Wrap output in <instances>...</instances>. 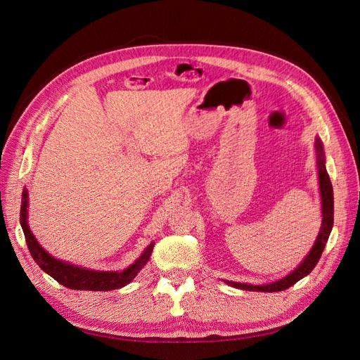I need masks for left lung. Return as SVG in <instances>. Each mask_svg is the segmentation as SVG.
I'll use <instances>...</instances> for the list:
<instances>
[{
  "label": "left lung",
  "mask_w": 360,
  "mask_h": 360,
  "mask_svg": "<svg viewBox=\"0 0 360 360\" xmlns=\"http://www.w3.org/2000/svg\"><path fill=\"white\" fill-rule=\"evenodd\" d=\"M315 155H317V168H319V186H320V197H321V228L320 233L315 238L314 246L309 250V254L304 257L302 263L294 269L292 271L284 278H281L271 284H264V285H252V284H242V282H231V281H224L225 284L240 288V290H248V291H266V292H275V291H282L287 290L291 285L296 284L297 281L309 275L312 269L317 266L319 259L323 254L324 246L328 243V238L330 236L332 226H333V189H332V183L329 179L328 169H326V158H324V150L321 139H315Z\"/></svg>",
  "instance_id": "obj_1"
}]
</instances>
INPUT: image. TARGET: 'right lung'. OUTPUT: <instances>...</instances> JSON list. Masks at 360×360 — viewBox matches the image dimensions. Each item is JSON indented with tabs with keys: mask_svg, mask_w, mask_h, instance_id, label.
<instances>
[{
	"mask_svg": "<svg viewBox=\"0 0 360 360\" xmlns=\"http://www.w3.org/2000/svg\"><path fill=\"white\" fill-rule=\"evenodd\" d=\"M20 226H22L25 234V242L31 257L34 258L39 267L52 276L61 285L72 290H89V291H110L127 285L132 281L139 270L143 269L153 252L155 242H151L144 252L139 255L135 263L130 264L127 269L122 271H101L90 270L85 267L75 266L66 263L63 259L53 258L48 250L41 248V245L36 240L34 234L31 233L28 226V191L22 192V202H20Z\"/></svg>",
	"mask_w": 360,
	"mask_h": 360,
	"instance_id": "obj_1",
	"label": "right lung"
}]
</instances>
